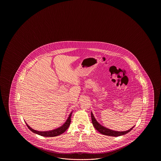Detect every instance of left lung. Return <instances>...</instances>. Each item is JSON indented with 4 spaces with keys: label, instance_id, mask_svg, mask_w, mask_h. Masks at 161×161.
<instances>
[{
    "label": "left lung",
    "instance_id": "1",
    "mask_svg": "<svg viewBox=\"0 0 161 161\" xmlns=\"http://www.w3.org/2000/svg\"><path fill=\"white\" fill-rule=\"evenodd\" d=\"M91 116H92V125H93L94 128L101 134L105 135H107V136L115 137L124 135H125L127 133H128L129 132H130V130H132V128L134 127H133L132 128H131L129 130H127L126 131H123V132L112 130L107 128L106 127H103V125H101L100 124L98 123V121L95 119V117H94V115H93L92 112L91 113Z\"/></svg>",
    "mask_w": 161,
    "mask_h": 161
}]
</instances>
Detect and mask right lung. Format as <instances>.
Returning a JSON list of instances; mask_svg holds the SVG:
<instances>
[{"instance_id":"1","label":"right lung","mask_w":161,"mask_h":161,"mask_svg":"<svg viewBox=\"0 0 161 161\" xmlns=\"http://www.w3.org/2000/svg\"><path fill=\"white\" fill-rule=\"evenodd\" d=\"M72 112H71L69 114V117L67 119V120H66L64 124L62 125L61 127L58 128L56 129H55L53 130H48V131H38V130H34L33 129H32L31 127H29L27 123H26L27 127L30 130L33 132V133L35 134H38L39 135H41L42 136L44 137H54L56 136L60 135L61 134L64 133L65 130H67L69 128V126L70 125V123H71V117L72 115ZM26 123V122H25Z\"/></svg>"}]
</instances>
